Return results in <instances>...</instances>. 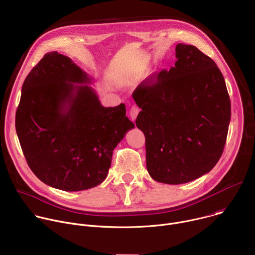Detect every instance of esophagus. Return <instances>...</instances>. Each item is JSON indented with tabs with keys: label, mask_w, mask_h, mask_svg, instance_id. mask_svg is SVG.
<instances>
[{
	"label": "esophagus",
	"mask_w": 255,
	"mask_h": 255,
	"mask_svg": "<svg viewBox=\"0 0 255 255\" xmlns=\"http://www.w3.org/2000/svg\"><path fill=\"white\" fill-rule=\"evenodd\" d=\"M138 113H139V109H138L137 107H135V106L131 107L130 111H129V115H130V117H131V120H132V121H135V119H136V117H137Z\"/></svg>",
	"instance_id": "obj_1"
}]
</instances>
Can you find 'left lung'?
<instances>
[{
    "mask_svg": "<svg viewBox=\"0 0 255 255\" xmlns=\"http://www.w3.org/2000/svg\"><path fill=\"white\" fill-rule=\"evenodd\" d=\"M174 66L142 82L132 97L141 109L146 167L159 183L179 185L209 172L220 159L231 118L222 72L196 46L178 43Z\"/></svg>",
    "mask_w": 255,
    "mask_h": 255,
    "instance_id": "obj_1",
    "label": "left lung"
}]
</instances>
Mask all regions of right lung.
Masks as SVG:
<instances>
[{
  "instance_id": "right-lung-1",
  "label": "right lung",
  "mask_w": 255,
  "mask_h": 255,
  "mask_svg": "<svg viewBox=\"0 0 255 255\" xmlns=\"http://www.w3.org/2000/svg\"><path fill=\"white\" fill-rule=\"evenodd\" d=\"M92 79L69 57L46 53L24 81L16 132L27 163L44 184L65 192L105 180L113 150L134 128L126 107H103Z\"/></svg>"
}]
</instances>
